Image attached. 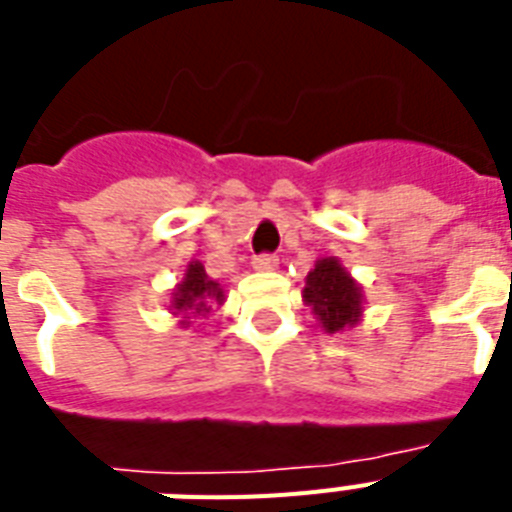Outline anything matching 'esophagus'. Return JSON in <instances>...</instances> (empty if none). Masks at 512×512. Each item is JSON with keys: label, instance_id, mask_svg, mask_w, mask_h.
<instances>
[{"label": "esophagus", "instance_id": "esophagus-1", "mask_svg": "<svg viewBox=\"0 0 512 512\" xmlns=\"http://www.w3.org/2000/svg\"><path fill=\"white\" fill-rule=\"evenodd\" d=\"M252 265H255V271H276V268H279V257H276V255H257L255 260H252Z\"/></svg>", "mask_w": 512, "mask_h": 512}]
</instances>
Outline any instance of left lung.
<instances>
[{
	"mask_svg": "<svg viewBox=\"0 0 512 512\" xmlns=\"http://www.w3.org/2000/svg\"><path fill=\"white\" fill-rule=\"evenodd\" d=\"M305 305H311L321 329L335 335L356 327L364 313V295L356 279L340 265L337 257H321L308 273L303 289Z\"/></svg>",
	"mask_w": 512,
	"mask_h": 512,
	"instance_id": "left-lung-1",
	"label": "left lung"
}]
</instances>
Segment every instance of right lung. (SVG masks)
Here are the masks:
<instances>
[{"instance_id": "right-lung-1", "label": "right lung", "mask_w": 512, "mask_h": 512, "mask_svg": "<svg viewBox=\"0 0 512 512\" xmlns=\"http://www.w3.org/2000/svg\"><path fill=\"white\" fill-rule=\"evenodd\" d=\"M223 300V287H220L217 281L209 279L207 271H204V265H201L199 260H193V263H188V268H185L183 281L172 289L170 308L175 316H183L180 324H191L188 319H193V316H207L215 305H223Z\"/></svg>"}]
</instances>
